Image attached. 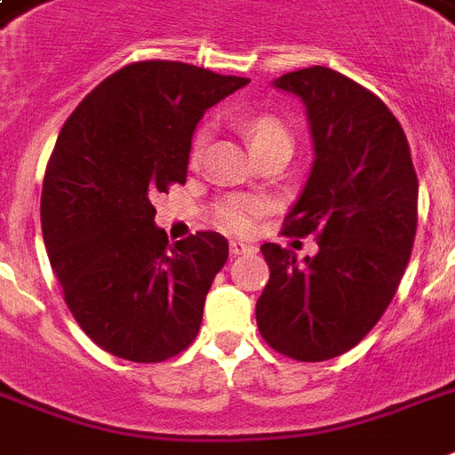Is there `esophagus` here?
Masks as SVG:
<instances>
[{
	"mask_svg": "<svg viewBox=\"0 0 455 455\" xmlns=\"http://www.w3.org/2000/svg\"><path fill=\"white\" fill-rule=\"evenodd\" d=\"M228 252L231 255H245V252H252V245L250 243H243V241H231L228 243Z\"/></svg>",
	"mask_w": 455,
	"mask_h": 455,
	"instance_id": "1",
	"label": "esophagus"
}]
</instances>
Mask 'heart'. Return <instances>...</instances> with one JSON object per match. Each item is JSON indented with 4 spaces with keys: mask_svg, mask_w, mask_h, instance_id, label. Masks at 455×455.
<instances>
[{
    "mask_svg": "<svg viewBox=\"0 0 455 455\" xmlns=\"http://www.w3.org/2000/svg\"><path fill=\"white\" fill-rule=\"evenodd\" d=\"M243 132L255 153L274 148V146H291L292 148L291 127L271 113L245 117ZM207 144H210V127L203 124L191 139V148H188L191 164H198L203 160ZM264 212H267V200L257 198V196H227V198L217 200L212 207L214 224L231 234H250Z\"/></svg>",
    "mask_w": 455,
    "mask_h": 455,
    "instance_id": "obj_1",
    "label": "heart"
}]
</instances>
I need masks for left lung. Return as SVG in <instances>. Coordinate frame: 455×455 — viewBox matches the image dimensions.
I'll use <instances>...</instances> for the list:
<instances>
[{
  "label": "left lung",
  "instance_id": "8db88e82",
  "mask_svg": "<svg viewBox=\"0 0 455 455\" xmlns=\"http://www.w3.org/2000/svg\"><path fill=\"white\" fill-rule=\"evenodd\" d=\"M276 87L304 101L316 153L283 234H311L318 252L298 262L264 243L257 328L274 352L325 361L359 345L395 298L416 241L418 177L399 120L359 82L314 66Z\"/></svg>",
  "mask_w": 455,
  "mask_h": 455
}]
</instances>
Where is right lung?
I'll return each mask as SVG.
<instances>
[{
  "mask_svg": "<svg viewBox=\"0 0 455 455\" xmlns=\"http://www.w3.org/2000/svg\"><path fill=\"white\" fill-rule=\"evenodd\" d=\"M179 60H137L68 117L42 184V234L68 309L120 359L160 363L191 345L228 243L198 231L170 245L151 198L186 184L207 108L248 84Z\"/></svg>",
  "mask_w": 455,
  "mask_h": 455,
  "instance_id": "right-lung-1",
  "label": "right lung"
}]
</instances>
